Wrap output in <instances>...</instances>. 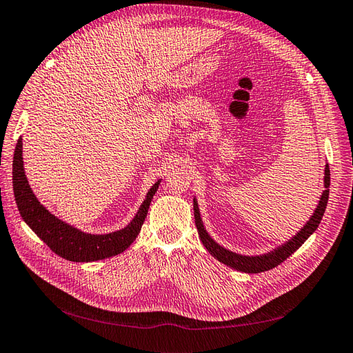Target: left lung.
<instances>
[{"label": "left lung", "instance_id": "left-lung-1", "mask_svg": "<svg viewBox=\"0 0 353 353\" xmlns=\"http://www.w3.org/2000/svg\"><path fill=\"white\" fill-rule=\"evenodd\" d=\"M328 187H330V169H328V165H325V169H324V188L325 190L323 191L321 197H319L318 205L311 215V218H309V221H306L305 225L296 232V236H293L285 243L280 244L279 248H275L271 252H266L263 254H253V256L231 252L209 236V232L206 231L205 225H203L199 203L194 196V199H193L194 221H196V227L199 231V237H200L203 245H205L206 250L213 256V258L218 259L223 265L230 266V268H232V270L248 272V274H259L263 271H270V270L275 268V266H279L281 262H284L288 256L293 254L315 232V230L319 225V222H321V219H323V215H324L325 208H327L328 193H330Z\"/></svg>", "mask_w": 353, "mask_h": 353}]
</instances>
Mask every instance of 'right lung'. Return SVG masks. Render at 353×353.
Here are the masks:
<instances>
[{
    "instance_id": "right-lung-1",
    "label": "right lung",
    "mask_w": 353,
    "mask_h": 353,
    "mask_svg": "<svg viewBox=\"0 0 353 353\" xmlns=\"http://www.w3.org/2000/svg\"><path fill=\"white\" fill-rule=\"evenodd\" d=\"M162 183L156 181L148 190L132 221L122 230L109 234H90L59 219L44 206L32 191L23 168V143L19 138L13 159V191L20 216L28 227L56 254L72 262H94L125 252L141 231L153 196Z\"/></svg>"
}]
</instances>
